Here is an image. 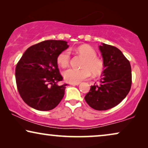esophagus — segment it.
I'll return each mask as SVG.
<instances>
[{
    "label": "esophagus",
    "instance_id": "34e87169",
    "mask_svg": "<svg viewBox=\"0 0 148 148\" xmlns=\"http://www.w3.org/2000/svg\"><path fill=\"white\" fill-rule=\"evenodd\" d=\"M70 85H71V86H78V85H79V84H73V83H70Z\"/></svg>",
    "mask_w": 148,
    "mask_h": 148
}]
</instances>
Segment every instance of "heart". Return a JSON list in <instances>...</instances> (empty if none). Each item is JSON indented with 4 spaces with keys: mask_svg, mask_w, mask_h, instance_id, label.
<instances>
[{
    "mask_svg": "<svg viewBox=\"0 0 148 148\" xmlns=\"http://www.w3.org/2000/svg\"><path fill=\"white\" fill-rule=\"evenodd\" d=\"M77 53L84 58L82 63V69H69L63 72V77L66 82L73 84H78L89 78L91 72L94 75L100 74L103 69L102 60L97 57V53L92 46L84 44L75 49ZM58 65L65 68L70 62V52L64 50L59 53L56 58Z\"/></svg>",
    "mask_w": 148,
    "mask_h": 148,
    "instance_id": "b5f03b06",
    "label": "heart"
}]
</instances>
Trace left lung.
I'll list each match as a JSON object with an SVG mask.
<instances>
[{"label":"left lung","instance_id":"left-lung-1","mask_svg":"<svg viewBox=\"0 0 148 148\" xmlns=\"http://www.w3.org/2000/svg\"><path fill=\"white\" fill-rule=\"evenodd\" d=\"M99 50L104 71L99 84L91 86L85 100L91 108L106 110L118 105L129 94L131 86L130 62L119 48L102 43Z\"/></svg>","mask_w":148,"mask_h":148}]
</instances>
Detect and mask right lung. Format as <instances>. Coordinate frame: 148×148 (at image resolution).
<instances>
[{
  "mask_svg": "<svg viewBox=\"0 0 148 148\" xmlns=\"http://www.w3.org/2000/svg\"><path fill=\"white\" fill-rule=\"evenodd\" d=\"M69 48L63 40H46L30 46L18 62L15 69L17 90L23 100L36 110L55 108L63 98L66 84L62 80L56 58Z\"/></svg>",
  "mask_w": 148,
  "mask_h": 148,
  "instance_id": "1",
  "label": "right lung"
}]
</instances>
